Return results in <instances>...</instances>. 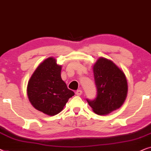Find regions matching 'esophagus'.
Masks as SVG:
<instances>
[{
    "label": "esophagus",
    "mask_w": 151,
    "mask_h": 151,
    "mask_svg": "<svg viewBox=\"0 0 151 151\" xmlns=\"http://www.w3.org/2000/svg\"><path fill=\"white\" fill-rule=\"evenodd\" d=\"M75 94H77V95H78V96L81 95V94H82V90H77V91H76V92H75Z\"/></svg>",
    "instance_id": "34e87169"
}]
</instances>
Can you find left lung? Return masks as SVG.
Listing matches in <instances>:
<instances>
[{
	"mask_svg": "<svg viewBox=\"0 0 151 151\" xmlns=\"http://www.w3.org/2000/svg\"><path fill=\"white\" fill-rule=\"evenodd\" d=\"M93 72L96 96L93 100H86L95 113L104 115L123 104L127 95V81L124 72L105 58L97 60Z\"/></svg>",
	"mask_w": 151,
	"mask_h": 151,
	"instance_id": "left-lung-1",
	"label": "left lung"
}]
</instances>
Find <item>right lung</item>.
Wrapping results in <instances>:
<instances>
[{
  "mask_svg": "<svg viewBox=\"0 0 151 151\" xmlns=\"http://www.w3.org/2000/svg\"><path fill=\"white\" fill-rule=\"evenodd\" d=\"M61 66L54 58H48L39 65L27 85V96L36 109L47 115L59 113L68 99L74 95L61 77Z\"/></svg>",
  "mask_w": 151,
  "mask_h": 151,
  "instance_id": "add662e5",
  "label": "right lung"
}]
</instances>
